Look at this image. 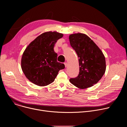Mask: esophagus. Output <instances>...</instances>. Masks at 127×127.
I'll return each instance as SVG.
<instances>
[{
    "mask_svg": "<svg viewBox=\"0 0 127 127\" xmlns=\"http://www.w3.org/2000/svg\"><path fill=\"white\" fill-rule=\"evenodd\" d=\"M64 64H65V67H66L67 66V65H68V64H67V62L65 63H64Z\"/></svg>",
    "mask_w": 127,
    "mask_h": 127,
    "instance_id": "1",
    "label": "esophagus"
}]
</instances>
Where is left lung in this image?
I'll return each instance as SVG.
<instances>
[{"label": "left lung", "mask_w": 127, "mask_h": 127, "mask_svg": "<svg viewBox=\"0 0 127 127\" xmlns=\"http://www.w3.org/2000/svg\"><path fill=\"white\" fill-rule=\"evenodd\" d=\"M70 45L79 58V73L70 78L76 87L85 89L97 83L106 70L105 59L102 52L89 37L82 33H73L69 37Z\"/></svg>", "instance_id": "left-lung-1"}]
</instances>
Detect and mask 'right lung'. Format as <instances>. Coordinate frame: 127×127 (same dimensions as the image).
<instances>
[{
	"mask_svg": "<svg viewBox=\"0 0 127 127\" xmlns=\"http://www.w3.org/2000/svg\"><path fill=\"white\" fill-rule=\"evenodd\" d=\"M63 34L47 32L39 35L26 48L21 60V67L26 77L40 86H47L55 80L64 64L57 61L54 47Z\"/></svg>",
	"mask_w": 127,
	"mask_h": 127,
	"instance_id": "obj_1",
	"label": "right lung"
}]
</instances>
